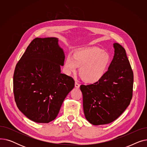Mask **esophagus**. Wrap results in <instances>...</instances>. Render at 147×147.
Listing matches in <instances>:
<instances>
[{
  "mask_svg": "<svg viewBox=\"0 0 147 147\" xmlns=\"http://www.w3.org/2000/svg\"><path fill=\"white\" fill-rule=\"evenodd\" d=\"M79 87H80V84L78 83V82H75V88H79Z\"/></svg>",
  "mask_w": 147,
  "mask_h": 147,
  "instance_id": "esophagus-1",
  "label": "esophagus"
}]
</instances>
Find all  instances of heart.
I'll return each instance as SVG.
<instances>
[{"mask_svg":"<svg viewBox=\"0 0 147 147\" xmlns=\"http://www.w3.org/2000/svg\"><path fill=\"white\" fill-rule=\"evenodd\" d=\"M111 63L110 54L101 48L92 47L75 52L73 57H67L64 61L65 72L75 74L79 68V75L87 83L94 84L101 80Z\"/></svg>","mask_w":147,"mask_h":147,"instance_id":"1","label":"heart"}]
</instances>
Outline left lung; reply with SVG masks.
I'll list each match as a JSON object with an SVG mask.
<instances>
[{"label": "left lung", "instance_id": "left-lung-1", "mask_svg": "<svg viewBox=\"0 0 147 147\" xmlns=\"http://www.w3.org/2000/svg\"><path fill=\"white\" fill-rule=\"evenodd\" d=\"M113 45L114 55L104 78L97 83L80 86L84 115L94 125L116 120L132 98L134 73L126 51L117 43Z\"/></svg>", "mask_w": 147, "mask_h": 147}]
</instances>
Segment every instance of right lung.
<instances>
[{"mask_svg": "<svg viewBox=\"0 0 147 147\" xmlns=\"http://www.w3.org/2000/svg\"><path fill=\"white\" fill-rule=\"evenodd\" d=\"M64 59L58 38L37 37L18 62L13 80L15 101L30 120L40 123L53 120L74 88L73 79L61 73Z\"/></svg>", "mask_w": 147, "mask_h": 147, "instance_id": "right-lung-1", "label": "right lung"}]
</instances>
